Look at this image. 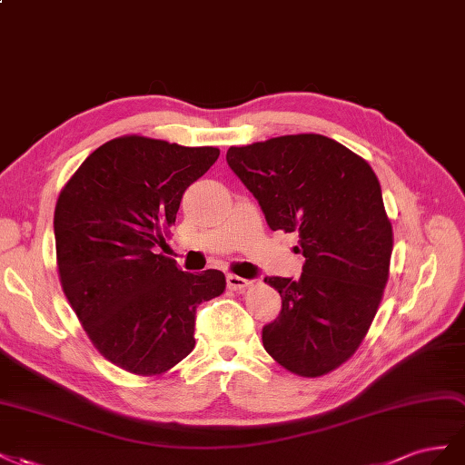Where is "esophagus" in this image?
Wrapping results in <instances>:
<instances>
[{
    "mask_svg": "<svg viewBox=\"0 0 465 465\" xmlns=\"http://www.w3.org/2000/svg\"><path fill=\"white\" fill-rule=\"evenodd\" d=\"M225 284H228L230 290H243L249 284V281H247V278H242V276L228 274V276H225Z\"/></svg>",
    "mask_w": 465,
    "mask_h": 465,
    "instance_id": "obj_1",
    "label": "esophagus"
}]
</instances>
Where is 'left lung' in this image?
Returning a JSON list of instances; mask_svg holds the SVG:
<instances>
[{"label":"left lung","mask_w":465,"mask_h":465,"mask_svg":"<svg viewBox=\"0 0 465 465\" xmlns=\"http://www.w3.org/2000/svg\"><path fill=\"white\" fill-rule=\"evenodd\" d=\"M225 162L272 232H298V281L267 276L282 310L262 347L290 372L323 376L354 354L378 312L393 249L380 181L362 157L322 134L230 148Z\"/></svg>","instance_id":"1"}]
</instances>
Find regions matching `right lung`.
Wrapping results in <instances>:
<instances>
[{
    "instance_id": "1",
    "label": "right lung",
    "mask_w": 465,
    "mask_h": 465,
    "mask_svg": "<svg viewBox=\"0 0 465 465\" xmlns=\"http://www.w3.org/2000/svg\"><path fill=\"white\" fill-rule=\"evenodd\" d=\"M218 148L114 138L79 165L54 212L58 272L97 351L132 374L155 376L194 349L196 308L220 296L222 271L184 272L157 255L181 198Z\"/></svg>"
}]
</instances>
